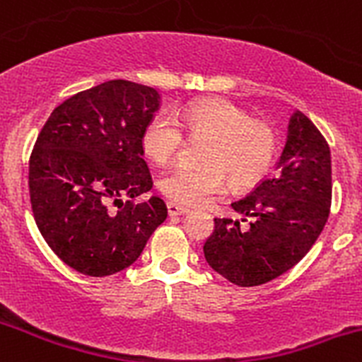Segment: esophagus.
<instances>
[{
	"instance_id": "obj_1",
	"label": "esophagus",
	"mask_w": 362,
	"mask_h": 362,
	"mask_svg": "<svg viewBox=\"0 0 362 362\" xmlns=\"http://www.w3.org/2000/svg\"><path fill=\"white\" fill-rule=\"evenodd\" d=\"M168 212H170V216H184V214L191 212V209L185 205H180V203L171 202L170 205H168Z\"/></svg>"
}]
</instances>
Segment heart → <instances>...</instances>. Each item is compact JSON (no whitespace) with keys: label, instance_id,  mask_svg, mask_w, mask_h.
Returning <instances> with one entry per match:
<instances>
[{"label":"heart","instance_id":"heart-1","mask_svg":"<svg viewBox=\"0 0 362 362\" xmlns=\"http://www.w3.org/2000/svg\"><path fill=\"white\" fill-rule=\"evenodd\" d=\"M180 122L191 134L209 136L203 157L205 166L178 164L160 177V189L171 199L185 205H203L228 187V175L235 184L258 180L270 166L278 148L276 129L256 120L240 106L226 99H198L160 111L143 134L146 153L166 163L182 143Z\"/></svg>","mask_w":362,"mask_h":362}]
</instances>
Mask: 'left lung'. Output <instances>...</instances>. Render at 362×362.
<instances>
[{
    "mask_svg": "<svg viewBox=\"0 0 362 362\" xmlns=\"http://www.w3.org/2000/svg\"><path fill=\"white\" fill-rule=\"evenodd\" d=\"M331 198V150L313 122L296 111L272 173L231 203L240 219H214L203 245L206 263L238 286L272 281L310 251L327 223Z\"/></svg>",
    "mask_w": 362,
    "mask_h": 362,
    "instance_id": "obj_1",
    "label": "left lung"
}]
</instances>
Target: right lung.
<instances>
[{
    "label": "right lung",
    "instance_id": "obj_1",
    "mask_svg": "<svg viewBox=\"0 0 362 362\" xmlns=\"http://www.w3.org/2000/svg\"><path fill=\"white\" fill-rule=\"evenodd\" d=\"M160 107L156 88L113 79L54 107L30 157L35 223L54 255L84 276L117 274L168 217L152 189L143 134Z\"/></svg>",
    "mask_w": 362,
    "mask_h": 362
}]
</instances>
